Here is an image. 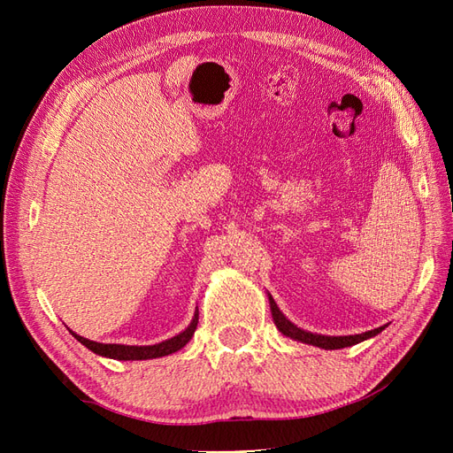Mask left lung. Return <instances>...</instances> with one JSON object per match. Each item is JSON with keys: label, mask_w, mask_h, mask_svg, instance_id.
<instances>
[{"label": "left lung", "mask_w": 453, "mask_h": 453, "mask_svg": "<svg viewBox=\"0 0 453 453\" xmlns=\"http://www.w3.org/2000/svg\"><path fill=\"white\" fill-rule=\"evenodd\" d=\"M270 298V310H272V318L273 321H276V326L280 328V331L289 336L293 340H298V342H304V344H311V346H318V348H323V349H342V348H348V346H353V344H359V342L366 340V338H372L376 336L378 333L383 331V326L380 328H374V331H368V333H363V334H353V336H323V334H311V333H306L303 331V328H298L296 325H293L289 319L285 318V315L280 311L278 304L273 303V298Z\"/></svg>", "instance_id": "8db88e82"}]
</instances>
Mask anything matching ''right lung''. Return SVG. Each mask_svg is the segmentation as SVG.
I'll list each match as a JSON object with an SVG mask.
<instances>
[{"label":"right lung","instance_id":"obj_1","mask_svg":"<svg viewBox=\"0 0 453 453\" xmlns=\"http://www.w3.org/2000/svg\"><path fill=\"white\" fill-rule=\"evenodd\" d=\"M198 325V313H195V319L190 321V325L185 328L183 333H180L177 336L160 342V344L155 346H122V344H100V342H92L87 340L83 336H79L75 333H72L81 344L87 346L90 351L102 355V357H109V359H119V361H143V359H157V357H164V355L175 353L177 349H181L187 342L193 338L195 331Z\"/></svg>","mask_w":453,"mask_h":453}]
</instances>
